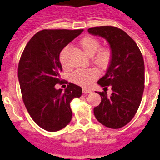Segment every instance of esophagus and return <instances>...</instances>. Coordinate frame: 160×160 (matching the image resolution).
<instances>
[{"label":"esophagus","instance_id":"1","mask_svg":"<svg viewBox=\"0 0 160 160\" xmlns=\"http://www.w3.org/2000/svg\"><path fill=\"white\" fill-rule=\"evenodd\" d=\"M82 92H83V94H89V93H91L92 91H91L90 90H89V89L83 88L82 89Z\"/></svg>","mask_w":160,"mask_h":160}]
</instances>
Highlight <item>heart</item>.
Listing matches in <instances>:
<instances>
[{"label":"heart","mask_w":160,"mask_h":160,"mask_svg":"<svg viewBox=\"0 0 160 160\" xmlns=\"http://www.w3.org/2000/svg\"><path fill=\"white\" fill-rule=\"evenodd\" d=\"M79 45L83 51L88 56H93L92 61L100 69H106L108 67L112 59V52L109 48H100L101 43L98 39L91 36H87L82 38ZM63 63L62 59H61ZM99 75L98 71L95 68L82 69L73 72L70 79L73 83L83 87H88Z\"/></svg>","instance_id":"1"}]
</instances>
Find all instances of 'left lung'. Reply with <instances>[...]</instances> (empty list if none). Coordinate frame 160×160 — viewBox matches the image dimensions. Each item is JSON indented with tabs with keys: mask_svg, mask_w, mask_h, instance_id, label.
<instances>
[{
	"mask_svg": "<svg viewBox=\"0 0 160 160\" xmlns=\"http://www.w3.org/2000/svg\"><path fill=\"white\" fill-rule=\"evenodd\" d=\"M88 32L106 39L112 52L107 73L98 81L104 91L98 92L102 100L94 108V116L105 127L118 129L134 118L140 105L145 79L143 58L135 41L122 29L98 26ZM109 85L112 90L111 96L106 93Z\"/></svg>",
	"mask_w": 160,
	"mask_h": 160,
	"instance_id": "obj_1",
	"label": "left lung"
}]
</instances>
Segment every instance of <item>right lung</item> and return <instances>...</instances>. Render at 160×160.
<instances>
[{
	"instance_id": "obj_1",
	"label": "right lung",
	"mask_w": 160,
	"mask_h": 160,
	"mask_svg": "<svg viewBox=\"0 0 160 160\" xmlns=\"http://www.w3.org/2000/svg\"><path fill=\"white\" fill-rule=\"evenodd\" d=\"M82 31H40L29 40L20 59L18 80L22 99L32 120L46 131H58L70 123V102L82 93L81 87L71 82L65 91L55 88L62 82L61 51Z\"/></svg>"
}]
</instances>
